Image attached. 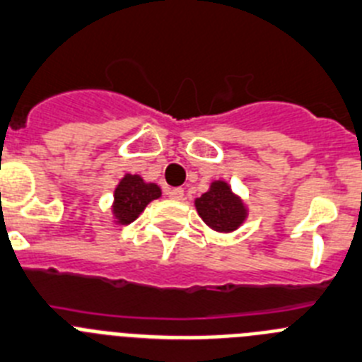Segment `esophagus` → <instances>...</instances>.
Segmentation results:
<instances>
[{
    "label": "esophagus",
    "mask_w": 362,
    "mask_h": 362,
    "mask_svg": "<svg viewBox=\"0 0 362 362\" xmlns=\"http://www.w3.org/2000/svg\"><path fill=\"white\" fill-rule=\"evenodd\" d=\"M168 197L171 198V200H182V198H184V189L182 187L168 189Z\"/></svg>",
    "instance_id": "34e87169"
}]
</instances>
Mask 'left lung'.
<instances>
[{
	"instance_id": "left-lung-1",
	"label": "left lung",
	"mask_w": 362,
	"mask_h": 362,
	"mask_svg": "<svg viewBox=\"0 0 362 362\" xmlns=\"http://www.w3.org/2000/svg\"><path fill=\"white\" fill-rule=\"evenodd\" d=\"M198 214L213 230L233 233L247 218V207L227 182L214 180L209 191L194 200Z\"/></svg>"
}]
</instances>
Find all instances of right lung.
Wrapping results in <instances>:
<instances>
[{
    "instance_id": "obj_1",
    "label": "right lung",
    "mask_w": 362,
    "mask_h": 362,
    "mask_svg": "<svg viewBox=\"0 0 362 362\" xmlns=\"http://www.w3.org/2000/svg\"><path fill=\"white\" fill-rule=\"evenodd\" d=\"M160 194L162 191L157 184H148L139 175H124L113 193V218L120 226H128L139 218L149 202L160 198Z\"/></svg>"
}]
</instances>
